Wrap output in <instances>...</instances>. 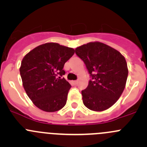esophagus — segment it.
<instances>
[{
    "mask_svg": "<svg viewBox=\"0 0 147 147\" xmlns=\"http://www.w3.org/2000/svg\"><path fill=\"white\" fill-rule=\"evenodd\" d=\"M78 81H77V80H75V81H72V84H78Z\"/></svg>",
    "mask_w": 147,
    "mask_h": 147,
    "instance_id": "34e87169",
    "label": "esophagus"
}]
</instances>
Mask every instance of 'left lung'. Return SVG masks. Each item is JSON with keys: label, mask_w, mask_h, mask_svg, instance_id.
Listing matches in <instances>:
<instances>
[{"label": "left lung", "mask_w": 147, "mask_h": 147, "mask_svg": "<svg viewBox=\"0 0 147 147\" xmlns=\"http://www.w3.org/2000/svg\"><path fill=\"white\" fill-rule=\"evenodd\" d=\"M92 79L82 91L83 104L94 112L106 110L122 94L128 76L124 56L118 50L100 42H90L75 49Z\"/></svg>", "instance_id": "obj_1"}]
</instances>
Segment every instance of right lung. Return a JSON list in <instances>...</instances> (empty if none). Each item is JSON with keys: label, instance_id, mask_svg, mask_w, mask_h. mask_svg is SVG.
I'll use <instances>...</instances> for the list:
<instances>
[{"label": "right lung", "instance_id": "right-lung-1", "mask_svg": "<svg viewBox=\"0 0 147 147\" xmlns=\"http://www.w3.org/2000/svg\"><path fill=\"white\" fill-rule=\"evenodd\" d=\"M75 53L72 47L47 42L24 56L20 67L23 87L40 109L54 112L65 106L71 85L64 78L65 63Z\"/></svg>", "mask_w": 147, "mask_h": 147}]
</instances>
